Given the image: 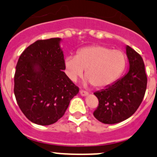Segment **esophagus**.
<instances>
[{
    "instance_id": "esophagus-1",
    "label": "esophagus",
    "mask_w": 157,
    "mask_h": 157,
    "mask_svg": "<svg viewBox=\"0 0 157 157\" xmlns=\"http://www.w3.org/2000/svg\"><path fill=\"white\" fill-rule=\"evenodd\" d=\"M80 94L82 96H88L89 93H87V92L84 91V90H80Z\"/></svg>"
}]
</instances>
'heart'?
Segmentation results:
<instances>
[{"instance_id":"heart-1","label":"heart","mask_w":157,"mask_h":157,"mask_svg":"<svg viewBox=\"0 0 157 157\" xmlns=\"http://www.w3.org/2000/svg\"><path fill=\"white\" fill-rule=\"evenodd\" d=\"M124 67L125 58L122 52L101 45L85 47L75 57L64 59L65 71L72 81L82 77L86 71L85 84H93L98 89L112 86L121 77Z\"/></svg>"}]
</instances>
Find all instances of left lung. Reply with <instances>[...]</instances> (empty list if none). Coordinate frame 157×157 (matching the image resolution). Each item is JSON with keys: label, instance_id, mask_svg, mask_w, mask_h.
<instances>
[{"label": "left lung", "instance_id": "obj_1", "mask_svg": "<svg viewBox=\"0 0 157 157\" xmlns=\"http://www.w3.org/2000/svg\"><path fill=\"white\" fill-rule=\"evenodd\" d=\"M126 55L129 62L127 74L112 86L94 93L99 106L93 115L104 124H116L130 118L140 106L146 92L147 78L141 56L128 45Z\"/></svg>", "mask_w": 157, "mask_h": 157}]
</instances>
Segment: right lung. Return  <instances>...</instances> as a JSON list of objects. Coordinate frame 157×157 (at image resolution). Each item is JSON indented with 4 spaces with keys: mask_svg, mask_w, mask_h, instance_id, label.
Instances as JSON below:
<instances>
[{
    "mask_svg": "<svg viewBox=\"0 0 157 157\" xmlns=\"http://www.w3.org/2000/svg\"><path fill=\"white\" fill-rule=\"evenodd\" d=\"M61 42V38L36 41L23 51L16 67L17 104L29 121L39 125L60 119L79 92L64 72Z\"/></svg>",
    "mask_w": 157,
    "mask_h": 157,
    "instance_id": "right-lung-1",
    "label": "right lung"
}]
</instances>
